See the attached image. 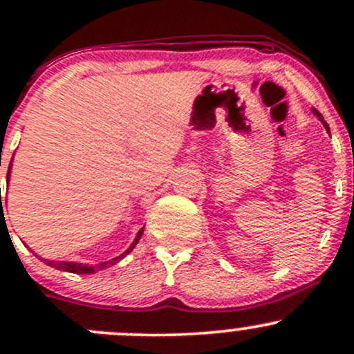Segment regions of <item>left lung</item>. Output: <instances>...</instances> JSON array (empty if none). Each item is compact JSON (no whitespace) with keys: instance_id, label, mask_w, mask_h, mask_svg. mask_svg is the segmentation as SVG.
Wrapping results in <instances>:
<instances>
[{"instance_id":"8db88e82","label":"left lung","mask_w":354,"mask_h":354,"mask_svg":"<svg viewBox=\"0 0 354 354\" xmlns=\"http://www.w3.org/2000/svg\"><path fill=\"white\" fill-rule=\"evenodd\" d=\"M313 113H315V115H316V116H318V120H319V121H321V123H323V124H324V126H328V124H326V123H324V120H323V116H321V113H319V111H318V109H315V108H313Z\"/></svg>"}]
</instances>
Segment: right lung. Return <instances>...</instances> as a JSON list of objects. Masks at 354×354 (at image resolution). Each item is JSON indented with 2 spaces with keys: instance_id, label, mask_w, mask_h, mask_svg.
<instances>
[{
  "instance_id": "obj_1",
  "label": "right lung",
  "mask_w": 354,
  "mask_h": 354,
  "mask_svg": "<svg viewBox=\"0 0 354 354\" xmlns=\"http://www.w3.org/2000/svg\"><path fill=\"white\" fill-rule=\"evenodd\" d=\"M13 161V160H11ZM11 165L10 163V168H8V176H6V181L10 183V173H11ZM1 191V189H0ZM3 205V203H1ZM143 230H145V226L143 228H141L140 231H138V234H136V238H135V241L131 243V246L128 248V250L124 251V253H121L120 256H116V258H113L111 261H103V263H100V265H83V263H73V261H51V259H44V263H46L48 266H51V268H55V270H59V271H68V273H76V274H93V273H96V271H100V270H104V268H108V266H111V265H115V263H118L120 261V259H123L126 254H129L133 251V248H135L136 245H138V241H140L141 239V236H143Z\"/></svg>"
}]
</instances>
